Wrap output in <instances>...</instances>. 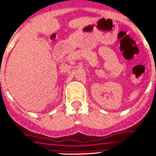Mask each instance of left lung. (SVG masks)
<instances>
[{"mask_svg": "<svg viewBox=\"0 0 156 156\" xmlns=\"http://www.w3.org/2000/svg\"><path fill=\"white\" fill-rule=\"evenodd\" d=\"M155 84H156V83H155Z\"/></svg>", "mask_w": 156, "mask_h": 156, "instance_id": "left-lung-1", "label": "left lung"}]
</instances>
